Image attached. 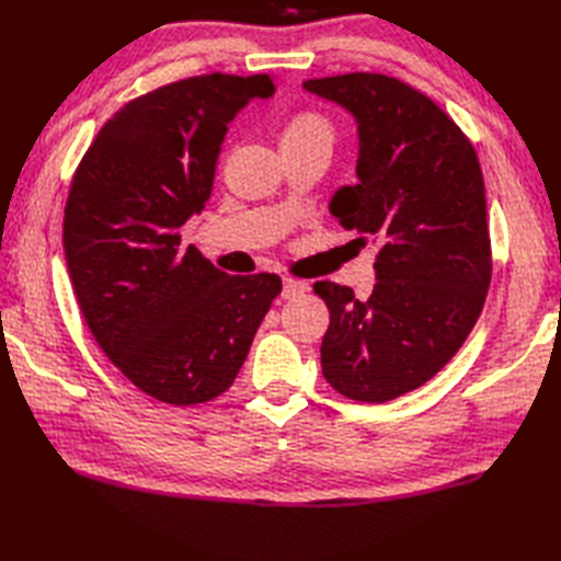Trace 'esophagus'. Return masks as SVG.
Here are the masks:
<instances>
[{
	"label": "esophagus",
	"mask_w": 561,
	"mask_h": 561,
	"mask_svg": "<svg viewBox=\"0 0 561 561\" xmlns=\"http://www.w3.org/2000/svg\"><path fill=\"white\" fill-rule=\"evenodd\" d=\"M309 290V285L305 280H297V278H285L283 280V293L280 297L283 300H293L297 295H305Z\"/></svg>",
	"instance_id": "34e87169"
}]
</instances>
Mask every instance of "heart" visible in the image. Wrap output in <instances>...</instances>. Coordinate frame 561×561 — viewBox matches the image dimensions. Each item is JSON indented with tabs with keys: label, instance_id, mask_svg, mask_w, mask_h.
Here are the masks:
<instances>
[{
	"label": "heart",
	"instance_id": "obj_1",
	"mask_svg": "<svg viewBox=\"0 0 561 561\" xmlns=\"http://www.w3.org/2000/svg\"><path fill=\"white\" fill-rule=\"evenodd\" d=\"M309 136H321V139L333 141L331 122L312 110L295 112L283 129V141L288 139H309Z\"/></svg>",
	"mask_w": 561,
	"mask_h": 561
}]
</instances>
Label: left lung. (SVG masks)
Wrapping results in <instances>:
<instances>
[{
  "instance_id": "left-lung-1",
  "label": "left lung",
  "mask_w": 561,
  "mask_h": 561,
  "mask_svg": "<svg viewBox=\"0 0 561 561\" xmlns=\"http://www.w3.org/2000/svg\"><path fill=\"white\" fill-rule=\"evenodd\" d=\"M305 89L355 115L357 184L335 192L331 214L357 240L381 242L367 300L314 283L331 312L321 371L345 398L386 403L437 375L482 312L492 244L480 160L458 124L401 79L355 71Z\"/></svg>"
}]
</instances>
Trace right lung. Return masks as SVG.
Wrapping results in <instances>:
<instances>
[{"instance_id":"add662e5","label":"right lung","mask_w":561,"mask_h":561,"mask_svg":"<svg viewBox=\"0 0 561 561\" xmlns=\"http://www.w3.org/2000/svg\"><path fill=\"white\" fill-rule=\"evenodd\" d=\"M268 73H204L134 98L73 172L65 254L81 314L124 377L156 401L196 405L228 391L283 285L228 276L182 247L180 228L214 190L234 115L268 98Z\"/></svg>"}]
</instances>
